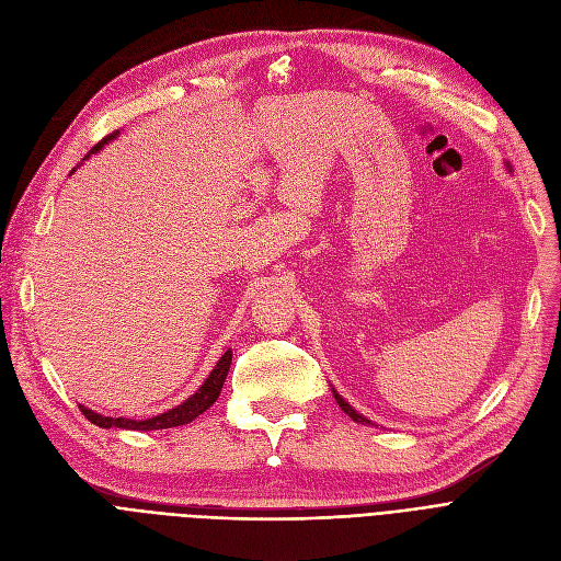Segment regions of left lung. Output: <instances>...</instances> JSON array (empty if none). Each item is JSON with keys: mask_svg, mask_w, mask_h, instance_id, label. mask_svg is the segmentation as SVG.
I'll list each match as a JSON object with an SVG mask.
<instances>
[{"mask_svg": "<svg viewBox=\"0 0 561 561\" xmlns=\"http://www.w3.org/2000/svg\"><path fill=\"white\" fill-rule=\"evenodd\" d=\"M332 393H334V398H336L339 407L345 411V414H347L352 421H357V423H362V425H370V421H368V419H364L362 414H357V411L352 409V407H350V404H347V402H345V400H343V398H341V396H339L334 389H332Z\"/></svg>", "mask_w": 561, "mask_h": 561, "instance_id": "8db88e82", "label": "left lung"}]
</instances>
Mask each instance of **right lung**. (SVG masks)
I'll return each mask as SVG.
<instances>
[{"label":"right lung","mask_w":561,"mask_h":561,"mask_svg":"<svg viewBox=\"0 0 561 561\" xmlns=\"http://www.w3.org/2000/svg\"><path fill=\"white\" fill-rule=\"evenodd\" d=\"M115 136H117V131H113V134H108L106 138H102V140L93 147V150L85 154V159L91 157V154H95L98 150H102L104 142L113 140ZM229 364H231V350L225 352V355L220 357V362L216 364V368L211 370V375L206 377L204 385H202L188 400H184L182 404H176L174 409L165 411V414H159V416H152V419H145V421L111 419V416H100V414H95V411L85 409V407H79V409H81V414H83L88 421H91V423L98 425V427H104V430H108V427H123V430L150 432V430L180 427V425H186V423H191L193 419H197V416L202 414V411H206V409H209V407L218 400V396H220V391H222V385H225V377H227V373H229Z\"/></svg>","instance_id":"1"}]
</instances>
